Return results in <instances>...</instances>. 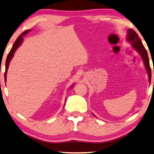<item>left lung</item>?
Here are the masks:
<instances>
[{
    "label": "left lung",
    "instance_id": "left-lung-1",
    "mask_svg": "<svg viewBox=\"0 0 154 154\" xmlns=\"http://www.w3.org/2000/svg\"><path fill=\"white\" fill-rule=\"evenodd\" d=\"M127 41L130 43H131V45L132 48L140 54L142 57V59L144 62V66L146 68V70L148 73L149 75V81L151 83V71L150 68V64H149V60L148 53H147L146 50L143 45V44L141 41L140 38H139L137 33L132 29H130L128 30V34H127Z\"/></svg>",
    "mask_w": 154,
    "mask_h": 154
}]
</instances>
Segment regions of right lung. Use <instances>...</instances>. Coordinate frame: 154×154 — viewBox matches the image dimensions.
<instances>
[{"instance_id":"right-lung-1","label":"right lung","mask_w":154,"mask_h":154,"mask_svg":"<svg viewBox=\"0 0 154 154\" xmlns=\"http://www.w3.org/2000/svg\"><path fill=\"white\" fill-rule=\"evenodd\" d=\"M31 31V29H29V30L25 31L24 32H23L22 34H21L20 36L17 38L16 41L14 42L13 46H12V48H11V50H10L9 54H8V55L7 57V59H6V62H5V75H4V77H5V83H6V76H7L8 69V66H9L10 61H11L12 58L13 57L14 54V52H15L16 50L17 49V48L20 46L21 44L22 43V42H23V37H24L25 35H26L27 33H28L29 31Z\"/></svg>"}]
</instances>
